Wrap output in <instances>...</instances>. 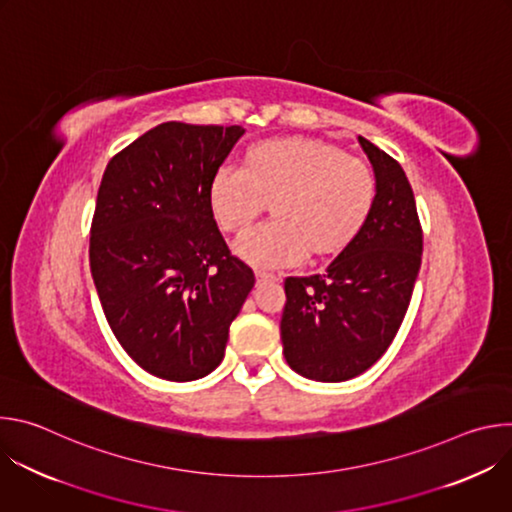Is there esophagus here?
<instances>
[{"label": "esophagus", "mask_w": 512, "mask_h": 512, "mask_svg": "<svg viewBox=\"0 0 512 512\" xmlns=\"http://www.w3.org/2000/svg\"><path fill=\"white\" fill-rule=\"evenodd\" d=\"M255 277H257V281H277V277L269 271H257Z\"/></svg>", "instance_id": "esophagus-1"}]
</instances>
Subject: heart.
<instances>
[{"label":"heart","mask_w":512,"mask_h":512,"mask_svg":"<svg viewBox=\"0 0 512 512\" xmlns=\"http://www.w3.org/2000/svg\"><path fill=\"white\" fill-rule=\"evenodd\" d=\"M377 196L371 166L336 145L308 137L253 145L243 172L221 170L208 200L223 231L245 235L269 206L275 221L237 241L235 251L257 267L296 265L308 253H342L367 225Z\"/></svg>","instance_id":"heart-1"}]
</instances>
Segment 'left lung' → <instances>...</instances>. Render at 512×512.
I'll use <instances>...</instances> for the list:
<instances>
[{
	"label": "left lung",
	"mask_w": 512,
	"mask_h": 512,
	"mask_svg": "<svg viewBox=\"0 0 512 512\" xmlns=\"http://www.w3.org/2000/svg\"><path fill=\"white\" fill-rule=\"evenodd\" d=\"M377 196L360 235L324 273L285 279L283 354L306 379L340 383L385 354L411 302L423 233L411 184L389 154L358 135Z\"/></svg>",
	"instance_id": "obj_1"
}]
</instances>
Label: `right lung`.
Here are the masks:
<instances>
[{
	"label": "right lung",
	"mask_w": 512,
	"mask_h": 512,
	"mask_svg": "<svg viewBox=\"0 0 512 512\" xmlns=\"http://www.w3.org/2000/svg\"><path fill=\"white\" fill-rule=\"evenodd\" d=\"M241 125L162 123L105 168L89 261L105 318L143 371L194 381L221 364L255 275L231 255L208 192Z\"/></svg>",
	"instance_id": "add662e5"
}]
</instances>
